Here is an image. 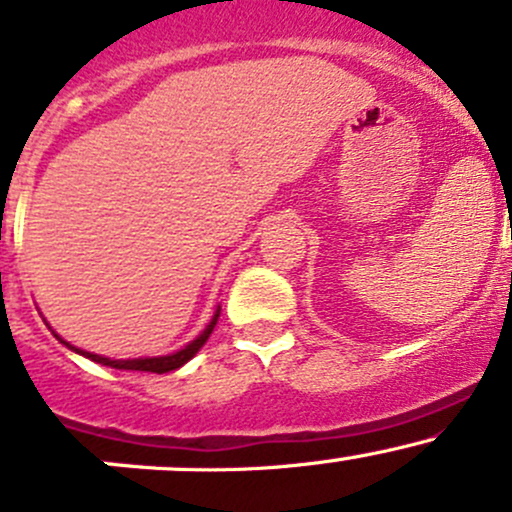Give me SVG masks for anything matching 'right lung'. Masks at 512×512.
<instances>
[{"label": "right lung", "instance_id": "obj_1", "mask_svg": "<svg viewBox=\"0 0 512 512\" xmlns=\"http://www.w3.org/2000/svg\"><path fill=\"white\" fill-rule=\"evenodd\" d=\"M218 319H220V307L215 309V314H213V319H210V324L208 327H205V332L200 334L198 339H193V342L188 344V347L185 349H178V352L175 354H165V356H146V359H108V356H98V354H91V352H84V349H79V347H74V344H69V342H64V339L59 337V334L54 332V329L49 327V324H46V327L51 329V334H54L56 339H59L61 344H64V347H69L71 352H76V354H81V356H86V359H91V361H96V364H103V366H111V369H131V371H153V374H165V371H173V369H180V366L185 364V361H190L193 359L195 354L200 352V347H203L205 342H208V337L210 334H213V329H215V324H218Z\"/></svg>", "mask_w": 512, "mask_h": 512}]
</instances>
